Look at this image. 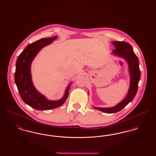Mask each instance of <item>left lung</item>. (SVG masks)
Segmentation results:
<instances>
[{"instance_id": "left-lung-1", "label": "left lung", "mask_w": 156, "mask_h": 156, "mask_svg": "<svg viewBox=\"0 0 156 156\" xmlns=\"http://www.w3.org/2000/svg\"><path fill=\"white\" fill-rule=\"evenodd\" d=\"M112 43L116 47V48L113 51V54L122 57L127 61L131 76V80L128 94L125 99L120 103L110 108L94 107L95 109L107 113H113L121 111L133 99L137 93L138 83L140 78V70L139 68V59L137 55L134 54L132 47L129 43L125 41H113Z\"/></svg>"}]
</instances>
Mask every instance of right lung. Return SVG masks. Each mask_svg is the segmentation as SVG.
I'll list each match as a JSON object with an SVG mask.
<instances>
[{"label":"right lung","mask_w":156,"mask_h":156,"mask_svg":"<svg viewBox=\"0 0 156 156\" xmlns=\"http://www.w3.org/2000/svg\"><path fill=\"white\" fill-rule=\"evenodd\" d=\"M56 38L57 36L41 38L28 45L19 55L16 62L15 80L20 95L26 104L39 111L50 110L62 105L68 98L71 87L70 85L68 87L64 97L61 99L51 101L47 100L37 91L31 81L30 65L33 59L43 47L51 44Z\"/></svg>","instance_id":"right-lung-1"}]
</instances>
